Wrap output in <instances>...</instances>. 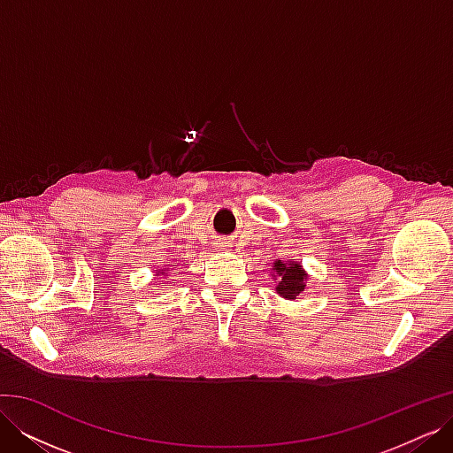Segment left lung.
<instances>
[{
  "label": "left lung",
  "instance_id": "left-lung-1",
  "mask_svg": "<svg viewBox=\"0 0 453 453\" xmlns=\"http://www.w3.org/2000/svg\"><path fill=\"white\" fill-rule=\"evenodd\" d=\"M273 270L278 272L280 281L276 291L285 298H296L300 291H304V281L308 280L306 272L300 268V265H283V263H273Z\"/></svg>",
  "mask_w": 453,
  "mask_h": 453
}]
</instances>
